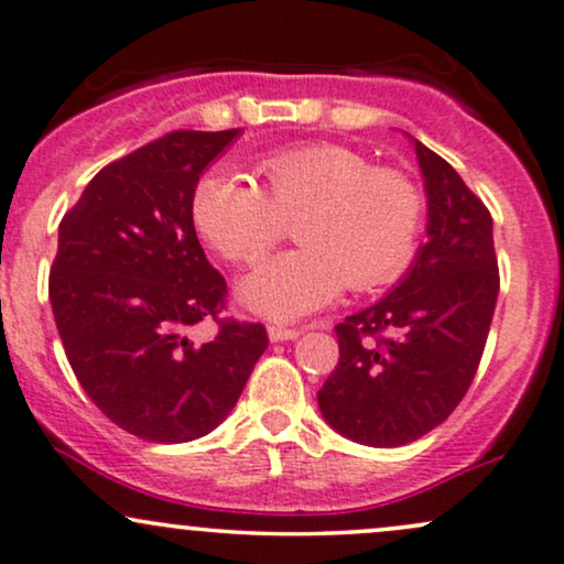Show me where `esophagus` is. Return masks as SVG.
I'll use <instances>...</instances> for the list:
<instances>
[{"mask_svg":"<svg viewBox=\"0 0 564 564\" xmlns=\"http://www.w3.org/2000/svg\"><path fill=\"white\" fill-rule=\"evenodd\" d=\"M303 332L295 329V326H282V324H271L269 326V339L271 343H284V339H297Z\"/></svg>","mask_w":564,"mask_h":564,"instance_id":"1","label":"esophagus"}]
</instances>
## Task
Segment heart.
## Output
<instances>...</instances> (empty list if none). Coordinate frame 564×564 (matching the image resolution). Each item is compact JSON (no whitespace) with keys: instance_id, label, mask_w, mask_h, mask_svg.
<instances>
[{"instance_id":"obj_1","label":"heart","mask_w":564,"mask_h":564,"mask_svg":"<svg viewBox=\"0 0 564 564\" xmlns=\"http://www.w3.org/2000/svg\"><path fill=\"white\" fill-rule=\"evenodd\" d=\"M240 172H208L193 191L198 232L232 263H256L297 217L303 246L242 280L246 305L271 318L322 308L343 288L373 290L413 259L426 200L398 166H377L343 143H303Z\"/></svg>"}]
</instances>
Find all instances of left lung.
Masks as SVG:
<instances>
[{"instance_id":"obj_1","label":"left lung","mask_w":564,"mask_h":564,"mask_svg":"<svg viewBox=\"0 0 564 564\" xmlns=\"http://www.w3.org/2000/svg\"><path fill=\"white\" fill-rule=\"evenodd\" d=\"M429 240L387 297L335 326L339 360L318 408L368 447H400L460 405L481 364L499 295L491 214L440 154L415 141Z\"/></svg>"}]
</instances>
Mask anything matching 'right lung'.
<instances>
[{
	"mask_svg": "<svg viewBox=\"0 0 564 564\" xmlns=\"http://www.w3.org/2000/svg\"><path fill=\"white\" fill-rule=\"evenodd\" d=\"M240 128L172 130L107 164L59 221L48 301L80 387L145 442L217 429L267 350L263 324L225 318L227 282L193 227L200 172ZM212 317L218 337L192 339Z\"/></svg>",
	"mask_w": 564,
	"mask_h": 564,
	"instance_id": "right-lung-1",
	"label": "right lung"
}]
</instances>
